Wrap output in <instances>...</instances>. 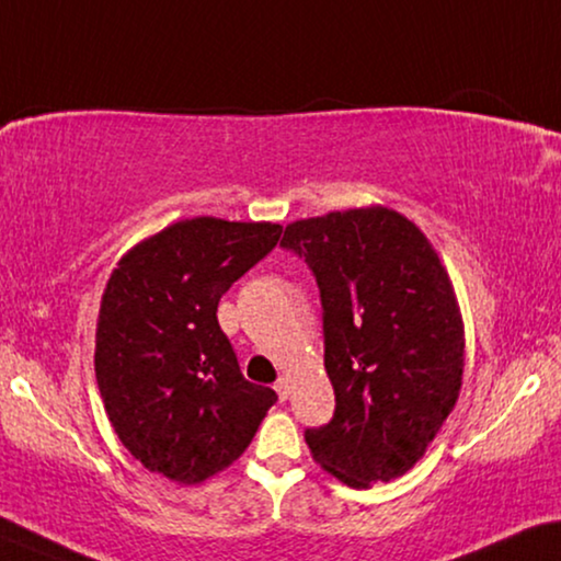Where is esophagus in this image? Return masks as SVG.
<instances>
[{
	"mask_svg": "<svg viewBox=\"0 0 561 561\" xmlns=\"http://www.w3.org/2000/svg\"><path fill=\"white\" fill-rule=\"evenodd\" d=\"M275 393H278L280 401H286L290 396V381L288 378H278V383H275Z\"/></svg>",
	"mask_w": 561,
	"mask_h": 561,
	"instance_id": "obj_1",
	"label": "esophagus"
}]
</instances>
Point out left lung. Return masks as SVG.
<instances>
[{
    "instance_id": "1",
    "label": "left lung",
    "mask_w": 561,
    "mask_h": 561,
    "mask_svg": "<svg viewBox=\"0 0 561 561\" xmlns=\"http://www.w3.org/2000/svg\"><path fill=\"white\" fill-rule=\"evenodd\" d=\"M323 306L329 424L306 431L313 459L351 489L413 469L456 407L463 321L442 257L407 215L383 205L286 226Z\"/></svg>"
}]
</instances>
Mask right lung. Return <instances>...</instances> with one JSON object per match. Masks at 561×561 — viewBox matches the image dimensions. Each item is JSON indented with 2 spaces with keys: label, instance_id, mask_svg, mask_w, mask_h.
Returning <instances> with one entry per match:
<instances>
[{
  "label": "right lung",
  "instance_id": "right-lung-1",
  "mask_svg": "<svg viewBox=\"0 0 561 561\" xmlns=\"http://www.w3.org/2000/svg\"><path fill=\"white\" fill-rule=\"evenodd\" d=\"M278 222L191 218L130 248L102 293L94 376L119 442L193 486L228 469L278 401L240 374L218 304L268 255Z\"/></svg>",
  "mask_w": 561,
  "mask_h": 561
}]
</instances>
